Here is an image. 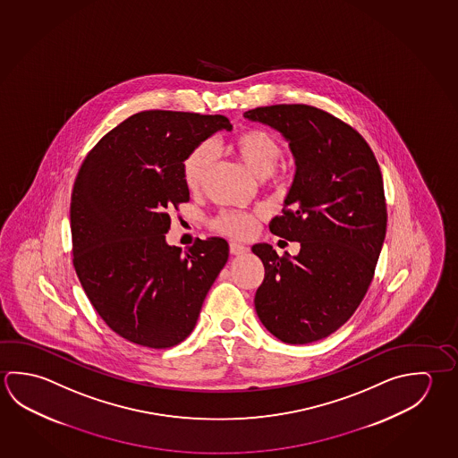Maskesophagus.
I'll use <instances>...</instances> for the list:
<instances>
[{"label": "esophagus", "instance_id": "1", "mask_svg": "<svg viewBox=\"0 0 458 458\" xmlns=\"http://www.w3.org/2000/svg\"><path fill=\"white\" fill-rule=\"evenodd\" d=\"M230 252L233 256H242V254H248L249 248L240 242H230Z\"/></svg>", "mask_w": 458, "mask_h": 458}]
</instances>
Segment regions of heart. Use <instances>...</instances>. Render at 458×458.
<instances>
[{"instance_id": "b5f03b06", "label": "heart", "mask_w": 458, "mask_h": 458, "mask_svg": "<svg viewBox=\"0 0 458 458\" xmlns=\"http://www.w3.org/2000/svg\"><path fill=\"white\" fill-rule=\"evenodd\" d=\"M233 151L244 162L256 177L281 182L286 177V165L280 161L281 145L268 130H244L233 141ZM216 161L214 148L209 143L194 146L182 162V177L191 193H199ZM260 214L246 210H222L210 220L212 230L233 236L249 238L256 233Z\"/></svg>"}]
</instances>
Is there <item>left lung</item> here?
Wrapping results in <instances>:
<instances>
[{"label":"left lung","mask_w":458,"mask_h":458,"mask_svg":"<svg viewBox=\"0 0 458 458\" xmlns=\"http://www.w3.org/2000/svg\"><path fill=\"white\" fill-rule=\"evenodd\" d=\"M289 141L296 175L270 232L299 241L294 257L270 244L252 252L265 267L254 304L265 328L286 344L329 336L369 291L387 225L377 157L357 130L318 107L275 105L244 113Z\"/></svg>","instance_id":"obj_1"}]
</instances>
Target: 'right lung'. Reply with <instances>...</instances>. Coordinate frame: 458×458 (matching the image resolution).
Returning a JSON list of instances; mask_svg holds the SVG:
<instances>
[{
    "mask_svg": "<svg viewBox=\"0 0 458 458\" xmlns=\"http://www.w3.org/2000/svg\"><path fill=\"white\" fill-rule=\"evenodd\" d=\"M225 115L143 111L106 133L71 198L73 267L106 325L130 343L167 349L190 336L228 260L222 238L169 246L170 210L190 201L182 162Z\"/></svg>",
    "mask_w": 458,
    "mask_h": 458,
    "instance_id": "right-lung-1",
    "label": "right lung"
}]
</instances>
